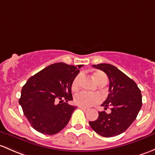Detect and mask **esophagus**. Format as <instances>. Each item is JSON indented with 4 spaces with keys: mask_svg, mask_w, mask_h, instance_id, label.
<instances>
[{
    "mask_svg": "<svg viewBox=\"0 0 155 155\" xmlns=\"http://www.w3.org/2000/svg\"><path fill=\"white\" fill-rule=\"evenodd\" d=\"M79 108H81V109H82V110H84V111H87V110H88V108H87V107H85L81 106V105H79Z\"/></svg>",
    "mask_w": 155,
    "mask_h": 155,
    "instance_id": "1",
    "label": "esophagus"
}]
</instances>
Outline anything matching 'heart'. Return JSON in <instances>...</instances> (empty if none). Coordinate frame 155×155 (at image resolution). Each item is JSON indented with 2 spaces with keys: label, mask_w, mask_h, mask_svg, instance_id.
Returning a JSON list of instances; mask_svg holds the SVG:
<instances>
[{
  "label": "heart",
  "mask_w": 155,
  "mask_h": 155,
  "mask_svg": "<svg viewBox=\"0 0 155 155\" xmlns=\"http://www.w3.org/2000/svg\"><path fill=\"white\" fill-rule=\"evenodd\" d=\"M95 82L99 84L101 82L104 80H107V78L105 75L101 72H96L93 75ZM81 76L78 75L76 76L74 79H73L72 85L73 91L77 90L78 87H79V83H80ZM100 100V98L97 94H88L86 92H79L75 95L74 101L77 105H81L83 107H90L91 105H95V104L98 103Z\"/></svg>",
  "instance_id": "b5f03b06"
}]
</instances>
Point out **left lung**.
I'll list each match as a JSON object with an SVG mask.
<instances>
[{
	"label": "left lung",
	"instance_id": "left-lung-1",
	"mask_svg": "<svg viewBox=\"0 0 155 155\" xmlns=\"http://www.w3.org/2000/svg\"><path fill=\"white\" fill-rule=\"evenodd\" d=\"M94 68L104 71L109 79V94L102 106L111 112H99L95 121L89 122L95 132L105 137H115L128 129L142 107L141 91L134 81L116 67L109 64H94Z\"/></svg>",
	"mask_w": 155,
	"mask_h": 155
}]
</instances>
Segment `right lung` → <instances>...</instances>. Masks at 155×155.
<instances>
[{
	"label": "right lung",
	"instance_id": "add662e5",
	"mask_svg": "<svg viewBox=\"0 0 155 155\" xmlns=\"http://www.w3.org/2000/svg\"><path fill=\"white\" fill-rule=\"evenodd\" d=\"M82 66L55 63L30 77L23 86L19 104L34 129L53 135L68 125L77 107L67 102L73 99L71 85Z\"/></svg>",
	"mask_w": 155,
	"mask_h": 155
}]
</instances>
